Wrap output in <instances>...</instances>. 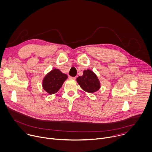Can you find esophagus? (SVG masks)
Instances as JSON below:
<instances>
[{
    "instance_id": "obj_1",
    "label": "esophagus",
    "mask_w": 152,
    "mask_h": 152,
    "mask_svg": "<svg viewBox=\"0 0 152 152\" xmlns=\"http://www.w3.org/2000/svg\"><path fill=\"white\" fill-rule=\"evenodd\" d=\"M69 79H72V80H75V79H76V77H75L69 76Z\"/></svg>"
}]
</instances>
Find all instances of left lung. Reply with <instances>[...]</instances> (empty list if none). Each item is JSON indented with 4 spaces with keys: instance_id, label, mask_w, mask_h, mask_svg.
I'll use <instances>...</instances> for the list:
<instances>
[{
    "instance_id": "obj_1",
    "label": "left lung",
    "mask_w": 152,
    "mask_h": 152,
    "mask_svg": "<svg viewBox=\"0 0 152 152\" xmlns=\"http://www.w3.org/2000/svg\"><path fill=\"white\" fill-rule=\"evenodd\" d=\"M77 82L83 90L89 93H93L100 88V83L96 75L91 70H84L83 75L79 76Z\"/></svg>"
}]
</instances>
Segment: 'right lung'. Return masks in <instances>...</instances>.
Returning <instances> with one entry per match:
<instances>
[{"mask_svg":"<svg viewBox=\"0 0 152 152\" xmlns=\"http://www.w3.org/2000/svg\"><path fill=\"white\" fill-rule=\"evenodd\" d=\"M67 79V75L63 73L58 69H53L43 78V88L49 94H54L59 91Z\"/></svg>","mask_w":152,"mask_h":152,"instance_id":"right-lung-1","label":"right lung"}]
</instances>
